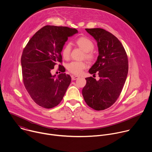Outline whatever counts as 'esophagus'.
Segmentation results:
<instances>
[{"label":"esophagus","mask_w":152,"mask_h":152,"mask_svg":"<svg viewBox=\"0 0 152 152\" xmlns=\"http://www.w3.org/2000/svg\"><path fill=\"white\" fill-rule=\"evenodd\" d=\"M79 77L77 76H72V79L73 80H75L77 79Z\"/></svg>","instance_id":"esophagus-1"}]
</instances>
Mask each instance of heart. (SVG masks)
<instances>
[{"label":"heart","instance_id":"1","mask_svg":"<svg viewBox=\"0 0 152 152\" xmlns=\"http://www.w3.org/2000/svg\"><path fill=\"white\" fill-rule=\"evenodd\" d=\"M75 43L84 51L83 58L89 61H92L94 60L95 54L92 50L94 48V43L89 38L85 36L80 37L75 40ZM70 51V45L69 43L65 45L61 50L63 57L66 60L69 59ZM86 66V63L85 61H72L67 64V69L70 73L75 75H79Z\"/></svg>","mask_w":152,"mask_h":152}]
</instances>
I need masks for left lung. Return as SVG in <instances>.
<instances>
[{
  "instance_id": "obj_1",
  "label": "left lung",
  "mask_w": 152,
  "mask_h": 152,
  "mask_svg": "<svg viewBox=\"0 0 152 152\" xmlns=\"http://www.w3.org/2000/svg\"><path fill=\"white\" fill-rule=\"evenodd\" d=\"M97 42L99 56L89 70L90 74L99 77L85 78L82 89L85 102L95 110H103L112 106L119 98L128 72L126 53L118 39L111 33L100 28H85Z\"/></svg>"
}]
</instances>
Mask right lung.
<instances>
[{
	"label": "right lung",
	"instance_id": "right-lung-1",
	"mask_svg": "<svg viewBox=\"0 0 152 152\" xmlns=\"http://www.w3.org/2000/svg\"><path fill=\"white\" fill-rule=\"evenodd\" d=\"M77 33L67 27L45 26L38 30L24 48L21 58L24 86L34 102L39 106L53 108L61 102L71 82V77L64 72L52 75L54 66L62 63L61 54L68 37Z\"/></svg>",
	"mask_w": 152,
	"mask_h": 152
}]
</instances>
